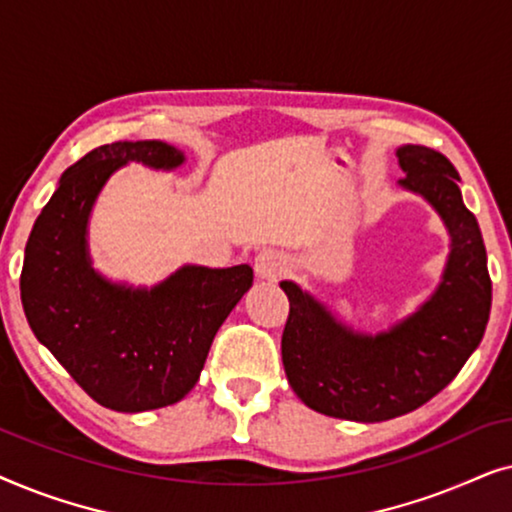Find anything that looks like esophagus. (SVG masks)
Returning a JSON list of instances; mask_svg holds the SVG:
<instances>
[{
	"label": "esophagus",
	"mask_w": 512,
	"mask_h": 512,
	"mask_svg": "<svg viewBox=\"0 0 512 512\" xmlns=\"http://www.w3.org/2000/svg\"><path fill=\"white\" fill-rule=\"evenodd\" d=\"M256 275L261 279H279L282 277V272L286 270V258L279 254L277 249H263L261 254L256 256Z\"/></svg>",
	"instance_id": "esophagus-1"
}]
</instances>
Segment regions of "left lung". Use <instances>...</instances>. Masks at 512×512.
<instances>
[{
	"label": "left lung",
	"instance_id": "obj_1",
	"mask_svg": "<svg viewBox=\"0 0 512 512\" xmlns=\"http://www.w3.org/2000/svg\"><path fill=\"white\" fill-rule=\"evenodd\" d=\"M405 191L422 195L450 233L438 289L417 312L382 333L342 324L293 282L282 361L291 389L307 408L352 422H384L417 410L450 384L485 335L492 307L487 251L459 191V172L429 146L396 149Z\"/></svg>",
	"mask_w": 512,
	"mask_h": 512
}]
</instances>
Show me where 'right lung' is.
Here are the masks:
<instances>
[{
  "instance_id": "add662e5",
  "label": "right lung",
  "mask_w": 512,
  "mask_h": 512,
  "mask_svg": "<svg viewBox=\"0 0 512 512\" xmlns=\"http://www.w3.org/2000/svg\"><path fill=\"white\" fill-rule=\"evenodd\" d=\"M184 160L158 139L97 146L62 174L25 247L20 298L30 328L93 401L116 412L181 401L254 282L249 265H184L151 289H135L93 268L88 219L111 174L128 163L174 170Z\"/></svg>"
}]
</instances>
